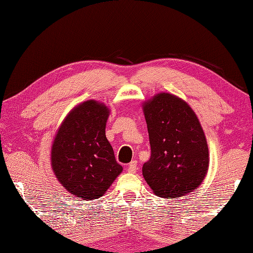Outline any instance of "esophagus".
Returning <instances> with one entry per match:
<instances>
[{
    "instance_id": "esophagus-1",
    "label": "esophagus",
    "mask_w": 253,
    "mask_h": 253,
    "mask_svg": "<svg viewBox=\"0 0 253 253\" xmlns=\"http://www.w3.org/2000/svg\"><path fill=\"white\" fill-rule=\"evenodd\" d=\"M127 170L129 171V173H136V170H137V161H131V162L128 164V166H127Z\"/></svg>"
}]
</instances>
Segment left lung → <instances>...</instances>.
<instances>
[{"label":"left lung","instance_id":"8db88e82","mask_svg":"<svg viewBox=\"0 0 253 253\" xmlns=\"http://www.w3.org/2000/svg\"><path fill=\"white\" fill-rule=\"evenodd\" d=\"M151 157L142 175L155 195L178 198L197 189L207 175L209 149L195 112L185 101L160 93L143 104Z\"/></svg>","mask_w":253,"mask_h":253}]
</instances>
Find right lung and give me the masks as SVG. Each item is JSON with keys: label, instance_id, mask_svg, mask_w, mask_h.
Segmentation results:
<instances>
[{"label": "right lung", "instance_id": "add662e5", "mask_svg": "<svg viewBox=\"0 0 253 253\" xmlns=\"http://www.w3.org/2000/svg\"><path fill=\"white\" fill-rule=\"evenodd\" d=\"M109 113L103 103L84 102L66 116L53 141L52 169L74 198H100L122 173L105 137Z\"/></svg>", "mask_w": 253, "mask_h": 253}]
</instances>
